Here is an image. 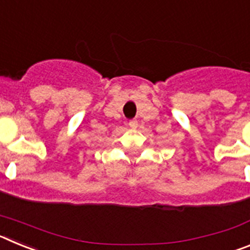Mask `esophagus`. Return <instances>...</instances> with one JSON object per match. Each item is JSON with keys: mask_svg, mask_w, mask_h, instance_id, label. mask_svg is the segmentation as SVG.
Returning a JSON list of instances; mask_svg holds the SVG:
<instances>
[{"mask_svg": "<svg viewBox=\"0 0 250 250\" xmlns=\"http://www.w3.org/2000/svg\"><path fill=\"white\" fill-rule=\"evenodd\" d=\"M129 126L132 127V129H136V127H138V121H136V120H130L129 121Z\"/></svg>", "mask_w": 250, "mask_h": 250, "instance_id": "1", "label": "esophagus"}]
</instances>
